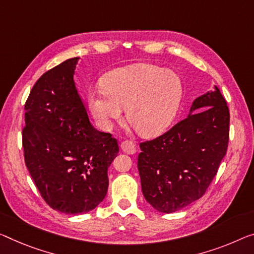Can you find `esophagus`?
Returning a JSON list of instances; mask_svg holds the SVG:
<instances>
[{
  "instance_id": "34e87169",
  "label": "esophagus",
  "mask_w": 254,
  "mask_h": 254,
  "mask_svg": "<svg viewBox=\"0 0 254 254\" xmlns=\"http://www.w3.org/2000/svg\"><path fill=\"white\" fill-rule=\"evenodd\" d=\"M120 147H122V150L127 154H134L136 152L135 144L130 142V140H124V142L120 144Z\"/></svg>"
}]
</instances>
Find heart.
Returning a JSON list of instances; mask_svg holds the SVG:
<instances>
[{
	"instance_id": "1",
	"label": "heart",
	"mask_w": 254,
	"mask_h": 254,
	"mask_svg": "<svg viewBox=\"0 0 254 254\" xmlns=\"http://www.w3.org/2000/svg\"><path fill=\"white\" fill-rule=\"evenodd\" d=\"M182 100V81L171 70L150 64L117 68L103 78V86L91 88L88 107L96 124L111 129L126 117L138 134L153 137L166 129L176 116Z\"/></svg>"
}]
</instances>
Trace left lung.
I'll list each match as a JSON object with an SVG mask.
<instances>
[{
	"label": "left lung",
	"mask_w": 254,
	"mask_h": 254,
	"mask_svg": "<svg viewBox=\"0 0 254 254\" xmlns=\"http://www.w3.org/2000/svg\"><path fill=\"white\" fill-rule=\"evenodd\" d=\"M229 110L219 88L194 100L190 115L159 137L140 143V185L163 213L178 211L205 193L226 155Z\"/></svg>",
	"instance_id": "left-lung-1"
}]
</instances>
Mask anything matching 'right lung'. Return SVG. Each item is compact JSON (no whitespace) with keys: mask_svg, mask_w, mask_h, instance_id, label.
Returning a JSON list of instances; mask_svg holds the SVG:
<instances>
[{"mask_svg":"<svg viewBox=\"0 0 254 254\" xmlns=\"http://www.w3.org/2000/svg\"><path fill=\"white\" fill-rule=\"evenodd\" d=\"M79 58L40 77L25 104L22 130L27 169L51 208L86 213L108 192V168L119 146L109 132L96 130L73 80Z\"/></svg>","mask_w":254,"mask_h":254,"instance_id":"obj_1","label":"right lung"}]
</instances>
